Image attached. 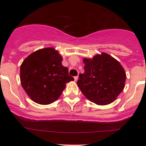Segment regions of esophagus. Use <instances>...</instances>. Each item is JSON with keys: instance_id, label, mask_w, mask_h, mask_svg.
<instances>
[{"instance_id": "1", "label": "esophagus", "mask_w": 146, "mask_h": 146, "mask_svg": "<svg viewBox=\"0 0 146 146\" xmlns=\"http://www.w3.org/2000/svg\"><path fill=\"white\" fill-rule=\"evenodd\" d=\"M74 80H75V82L78 81V76H75V78H74Z\"/></svg>"}]
</instances>
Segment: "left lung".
<instances>
[{"instance_id":"8db88e82","label":"left lung","mask_w":146,"mask_h":146,"mask_svg":"<svg viewBox=\"0 0 146 146\" xmlns=\"http://www.w3.org/2000/svg\"><path fill=\"white\" fill-rule=\"evenodd\" d=\"M83 62L84 73L77 82L83 95L98 105L113 102L125 87L126 74L121 64L104 52L92 59L84 58Z\"/></svg>"}]
</instances>
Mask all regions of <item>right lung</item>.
I'll use <instances>...</instances> for the list:
<instances>
[{"label": "right lung", "mask_w": 146, "mask_h": 146, "mask_svg": "<svg viewBox=\"0 0 146 146\" xmlns=\"http://www.w3.org/2000/svg\"><path fill=\"white\" fill-rule=\"evenodd\" d=\"M62 57L54 48L37 50L27 57L21 66V84L33 102L47 105L56 101L74 78L62 64Z\"/></svg>", "instance_id": "obj_1"}]
</instances>
